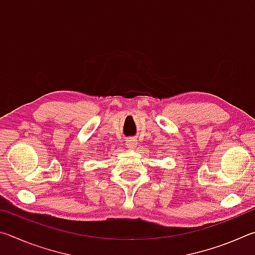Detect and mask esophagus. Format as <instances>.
<instances>
[{"mask_svg": "<svg viewBox=\"0 0 255 255\" xmlns=\"http://www.w3.org/2000/svg\"><path fill=\"white\" fill-rule=\"evenodd\" d=\"M126 145L128 146V148H133L136 147L137 145V139L135 137H128L126 139Z\"/></svg>", "mask_w": 255, "mask_h": 255, "instance_id": "1", "label": "esophagus"}]
</instances>
